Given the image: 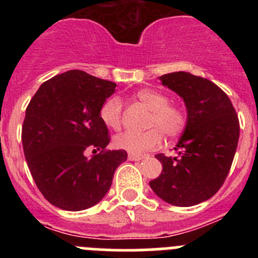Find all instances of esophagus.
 Here are the masks:
<instances>
[{"instance_id":"34e87169","label":"esophagus","mask_w":258,"mask_h":258,"mask_svg":"<svg viewBox=\"0 0 258 258\" xmlns=\"http://www.w3.org/2000/svg\"><path fill=\"white\" fill-rule=\"evenodd\" d=\"M127 159L132 161H140L142 160V159H145V156L143 155H136V154H129L127 155Z\"/></svg>"}]
</instances>
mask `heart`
<instances>
[{"label":"heart","instance_id":"1","mask_svg":"<svg viewBox=\"0 0 258 258\" xmlns=\"http://www.w3.org/2000/svg\"><path fill=\"white\" fill-rule=\"evenodd\" d=\"M136 99L150 109L146 122L147 131L124 132L113 138V146L118 150L142 154L157 149L163 142V134L173 140L183 133L187 125V112L178 103L169 102L165 93L151 88H143L136 93ZM99 117L107 127L120 131L122 126V103L120 98H108L99 109Z\"/></svg>","mask_w":258,"mask_h":258}]
</instances>
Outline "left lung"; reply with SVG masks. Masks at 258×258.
I'll return each mask as SVG.
<instances>
[{
    "label": "left lung",
    "instance_id": "left-lung-1",
    "mask_svg": "<svg viewBox=\"0 0 258 258\" xmlns=\"http://www.w3.org/2000/svg\"><path fill=\"white\" fill-rule=\"evenodd\" d=\"M160 80L183 98L187 125L174 147L178 156H155L163 172L150 186L172 206H195L213 197L226 179L238 147L239 118L226 93L211 80L188 72Z\"/></svg>",
    "mask_w": 258,
    "mask_h": 258
}]
</instances>
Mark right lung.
Wrapping results in <instances>:
<instances>
[{"label":"right lung","mask_w":258,"mask_h":258,"mask_svg":"<svg viewBox=\"0 0 258 258\" xmlns=\"http://www.w3.org/2000/svg\"><path fill=\"white\" fill-rule=\"evenodd\" d=\"M116 84L72 70L45 81L27 106L22 126L24 156L45 199L64 211L95 206L127 154L107 150L108 129L99 109ZM98 154L90 159L86 152Z\"/></svg>","instance_id":"1"}]
</instances>
